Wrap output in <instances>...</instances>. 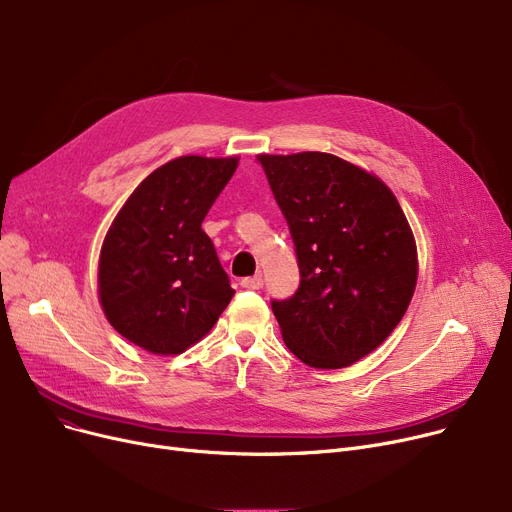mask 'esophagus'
<instances>
[{
  "label": "esophagus",
  "mask_w": 512,
  "mask_h": 512,
  "mask_svg": "<svg viewBox=\"0 0 512 512\" xmlns=\"http://www.w3.org/2000/svg\"><path fill=\"white\" fill-rule=\"evenodd\" d=\"M240 286L242 288H251V290H257L263 286V278L257 274V276H251V278H242L240 280Z\"/></svg>",
  "instance_id": "obj_1"
}]
</instances>
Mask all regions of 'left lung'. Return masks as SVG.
Segmentation results:
<instances>
[{
    "mask_svg": "<svg viewBox=\"0 0 512 512\" xmlns=\"http://www.w3.org/2000/svg\"><path fill=\"white\" fill-rule=\"evenodd\" d=\"M288 222L301 286L274 301L288 351L315 369L373 353L400 324L417 286L415 236L373 172L332 153L259 155Z\"/></svg>",
    "mask_w": 512,
    "mask_h": 512,
    "instance_id": "8db88e82",
    "label": "left lung"
}]
</instances>
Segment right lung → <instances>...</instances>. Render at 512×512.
<instances>
[{
    "label": "right lung",
    "instance_id": "right-lung-1",
    "mask_svg": "<svg viewBox=\"0 0 512 512\" xmlns=\"http://www.w3.org/2000/svg\"><path fill=\"white\" fill-rule=\"evenodd\" d=\"M236 168V155L168 161L134 188L103 238L101 309L118 334L147 353H184L232 299L201 224Z\"/></svg>",
    "mask_w": 512,
    "mask_h": 512
}]
</instances>
